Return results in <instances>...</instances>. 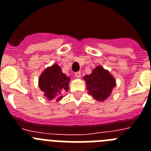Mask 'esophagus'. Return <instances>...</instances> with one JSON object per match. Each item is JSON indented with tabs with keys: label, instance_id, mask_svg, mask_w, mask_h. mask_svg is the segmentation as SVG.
Returning <instances> with one entry per match:
<instances>
[{
	"label": "esophagus",
	"instance_id": "1",
	"mask_svg": "<svg viewBox=\"0 0 151 151\" xmlns=\"http://www.w3.org/2000/svg\"><path fill=\"white\" fill-rule=\"evenodd\" d=\"M75 76L76 77V78H79L81 77V73L80 72H77V73H75Z\"/></svg>",
	"mask_w": 151,
	"mask_h": 151
}]
</instances>
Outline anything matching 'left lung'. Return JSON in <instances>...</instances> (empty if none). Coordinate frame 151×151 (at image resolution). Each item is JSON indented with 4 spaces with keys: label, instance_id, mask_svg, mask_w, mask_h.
Returning <instances> with one entry per match:
<instances>
[{
    "label": "left lung",
    "instance_id": "8db88e82",
    "mask_svg": "<svg viewBox=\"0 0 151 151\" xmlns=\"http://www.w3.org/2000/svg\"><path fill=\"white\" fill-rule=\"evenodd\" d=\"M84 80L88 94L98 101L107 99L116 85L114 77L101 66L94 68L90 75L84 76Z\"/></svg>",
    "mask_w": 151,
    "mask_h": 151
}]
</instances>
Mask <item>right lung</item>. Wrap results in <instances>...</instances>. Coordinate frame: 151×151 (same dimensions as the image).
Segmentation results:
<instances>
[{
	"instance_id": "right-lung-1",
	"label": "right lung",
	"mask_w": 151,
	"mask_h": 151,
	"mask_svg": "<svg viewBox=\"0 0 151 151\" xmlns=\"http://www.w3.org/2000/svg\"><path fill=\"white\" fill-rule=\"evenodd\" d=\"M70 78L62 73L57 64H53L45 69L38 79V85L48 100L62 99L63 93L68 91Z\"/></svg>"
}]
</instances>
